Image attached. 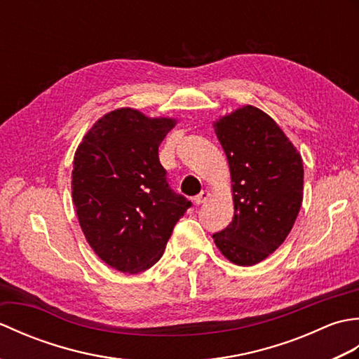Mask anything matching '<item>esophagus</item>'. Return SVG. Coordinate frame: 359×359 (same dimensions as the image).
Segmentation results:
<instances>
[{
    "instance_id": "esophagus-1",
    "label": "esophagus",
    "mask_w": 359,
    "mask_h": 359,
    "mask_svg": "<svg viewBox=\"0 0 359 359\" xmlns=\"http://www.w3.org/2000/svg\"><path fill=\"white\" fill-rule=\"evenodd\" d=\"M210 197V191H207V189H205V191H201L199 194H197L196 197H194V202L197 203V205H201V203H203L205 201H207Z\"/></svg>"
}]
</instances>
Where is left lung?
<instances>
[{"label": "left lung", "instance_id": "1", "mask_svg": "<svg viewBox=\"0 0 359 359\" xmlns=\"http://www.w3.org/2000/svg\"><path fill=\"white\" fill-rule=\"evenodd\" d=\"M230 165L234 216L212 234L228 261L250 266L292 231L304 191L302 158L270 116L247 104L215 121Z\"/></svg>", "mask_w": 359, "mask_h": 359}]
</instances>
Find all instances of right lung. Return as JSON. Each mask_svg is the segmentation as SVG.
I'll return each mask as SVG.
<instances>
[{"instance_id": "obj_1", "label": "right lung", "mask_w": 359, "mask_h": 359, "mask_svg": "<svg viewBox=\"0 0 359 359\" xmlns=\"http://www.w3.org/2000/svg\"><path fill=\"white\" fill-rule=\"evenodd\" d=\"M175 123L120 108L98 118L75 151L72 201L80 226L95 255L118 271L154 265L191 207L168 185L158 160Z\"/></svg>"}]
</instances>
